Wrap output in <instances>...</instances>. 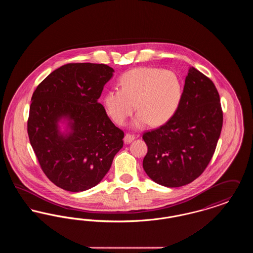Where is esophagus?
<instances>
[{
	"label": "esophagus",
	"mask_w": 253,
	"mask_h": 253,
	"mask_svg": "<svg viewBox=\"0 0 253 253\" xmlns=\"http://www.w3.org/2000/svg\"><path fill=\"white\" fill-rule=\"evenodd\" d=\"M134 138H135V136H134L133 134L126 133V134H125V137H124V142H125L126 144H129V143H131L132 141H133Z\"/></svg>",
	"instance_id": "obj_1"
}]
</instances>
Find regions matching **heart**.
<instances>
[{"label": "heart", "instance_id": "b5f03b06", "mask_svg": "<svg viewBox=\"0 0 253 253\" xmlns=\"http://www.w3.org/2000/svg\"><path fill=\"white\" fill-rule=\"evenodd\" d=\"M120 90H110L102 97L109 118L122 126L135 108L138 113L131 122L133 129H142L150 122L160 126L170 121L180 106L183 87L172 71L140 67L124 73Z\"/></svg>", "mask_w": 253, "mask_h": 253}]
</instances>
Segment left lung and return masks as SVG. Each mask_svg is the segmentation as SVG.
<instances>
[{
  "label": "left lung",
  "mask_w": 253,
  "mask_h": 253,
  "mask_svg": "<svg viewBox=\"0 0 253 253\" xmlns=\"http://www.w3.org/2000/svg\"><path fill=\"white\" fill-rule=\"evenodd\" d=\"M223 125L213 83L194 67L185 79L180 106L161 127L143 133V169L157 184L176 188L196 179L214 154Z\"/></svg>",
  "instance_id": "8db88e82"
}]
</instances>
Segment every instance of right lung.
I'll return each instance as SVG.
<instances>
[{"label": "right lung", "instance_id": "obj_1", "mask_svg": "<svg viewBox=\"0 0 253 253\" xmlns=\"http://www.w3.org/2000/svg\"><path fill=\"white\" fill-rule=\"evenodd\" d=\"M114 72L106 64H65L33 93L27 122L30 144L46 176L65 191L96 186L123 147L124 132L98 102Z\"/></svg>", "mask_w": 253, "mask_h": 253}]
</instances>
